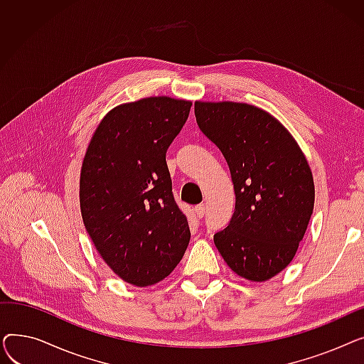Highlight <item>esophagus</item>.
<instances>
[{
	"mask_svg": "<svg viewBox=\"0 0 364 364\" xmlns=\"http://www.w3.org/2000/svg\"><path fill=\"white\" fill-rule=\"evenodd\" d=\"M195 213H196L198 218H203L205 217V205H198L195 208Z\"/></svg>",
	"mask_w": 364,
	"mask_h": 364,
	"instance_id": "1",
	"label": "esophagus"
}]
</instances>
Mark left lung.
<instances>
[{"instance_id":"8db88e82","label":"left lung","mask_w":364,"mask_h":364,"mask_svg":"<svg viewBox=\"0 0 364 364\" xmlns=\"http://www.w3.org/2000/svg\"><path fill=\"white\" fill-rule=\"evenodd\" d=\"M200 131L223 153L235 186V214L214 243L230 269L265 282L289 265L314 208L311 169L274 117L235 102L195 103Z\"/></svg>"}]
</instances>
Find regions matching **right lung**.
<instances>
[{"label": "right lung", "mask_w": 364, "mask_h": 364, "mask_svg": "<svg viewBox=\"0 0 364 364\" xmlns=\"http://www.w3.org/2000/svg\"><path fill=\"white\" fill-rule=\"evenodd\" d=\"M190 107L192 102L164 95L117 106L95 129L82 162L87 232L113 273L140 288L169 276L190 240L165 159Z\"/></svg>", "instance_id": "1"}]
</instances>
